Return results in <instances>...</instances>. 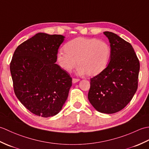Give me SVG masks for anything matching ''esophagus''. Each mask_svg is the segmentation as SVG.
Instances as JSON below:
<instances>
[{"label":"esophagus","instance_id":"1","mask_svg":"<svg viewBox=\"0 0 149 149\" xmlns=\"http://www.w3.org/2000/svg\"><path fill=\"white\" fill-rule=\"evenodd\" d=\"M79 81H80L79 79H77V78H73V79H72V83H76L77 82Z\"/></svg>","mask_w":149,"mask_h":149}]
</instances>
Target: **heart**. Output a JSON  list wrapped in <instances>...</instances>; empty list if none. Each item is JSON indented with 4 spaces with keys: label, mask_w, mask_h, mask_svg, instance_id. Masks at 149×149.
Masks as SVG:
<instances>
[{
    "label": "heart",
    "mask_w": 149,
    "mask_h": 149,
    "mask_svg": "<svg viewBox=\"0 0 149 149\" xmlns=\"http://www.w3.org/2000/svg\"><path fill=\"white\" fill-rule=\"evenodd\" d=\"M65 52L57 54V61L63 70L71 72L77 65L79 72L95 76L104 70L109 61L111 50L104 41L78 37L66 43Z\"/></svg>",
    "instance_id": "heart-1"
}]
</instances>
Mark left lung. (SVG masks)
I'll use <instances>...</instances> for the list:
<instances>
[{"label": "left lung", "mask_w": 149, "mask_h": 149, "mask_svg": "<svg viewBox=\"0 0 149 149\" xmlns=\"http://www.w3.org/2000/svg\"><path fill=\"white\" fill-rule=\"evenodd\" d=\"M104 34L110 43V61L103 72L91 78L88 98L99 112L112 114L124 108L136 91L140 61L129 42L113 33Z\"/></svg>", "instance_id": "8db88e82"}]
</instances>
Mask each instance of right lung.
<instances>
[{
    "mask_svg": "<svg viewBox=\"0 0 149 149\" xmlns=\"http://www.w3.org/2000/svg\"><path fill=\"white\" fill-rule=\"evenodd\" d=\"M64 36L40 33L18 45L10 63L16 96L32 113L57 115L67 99L72 79L56 64Z\"/></svg>",
    "mask_w": 149,
    "mask_h": 149,
    "instance_id": "obj_1",
    "label": "right lung"
}]
</instances>
